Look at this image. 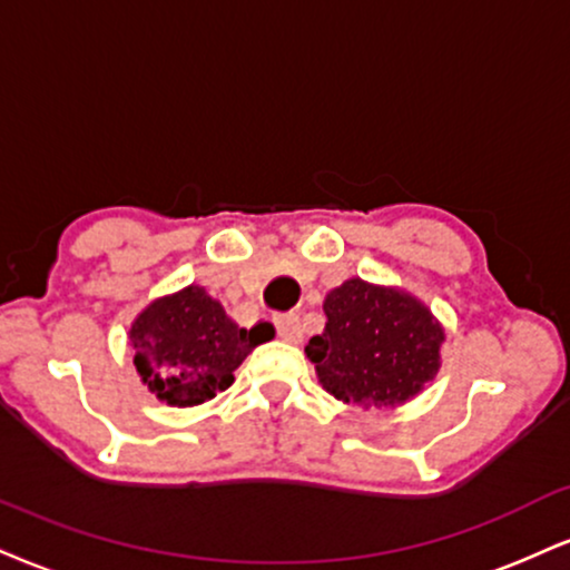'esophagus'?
<instances>
[{
  "mask_svg": "<svg viewBox=\"0 0 570 570\" xmlns=\"http://www.w3.org/2000/svg\"><path fill=\"white\" fill-rule=\"evenodd\" d=\"M276 332L284 342H294V345L303 342V324H299V318L294 313L276 315Z\"/></svg>",
  "mask_w": 570,
  "mask_h": 570,
  "instance_id": "34e87169",
  "label": "esophagus"
}]
</instances>
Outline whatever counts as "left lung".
<instances>
[{
    "label": "left lung",
    "instance_id": "obj_1",
    "mask_svg": "<svg viewBox=\"0 0 570 570\" xmlns=\"http://www.w3.org/2000/svg\"><path fill=\"white\" fill-rule=\"evenodd\" d=\"M326 326L307 342L321 387L361 409H397L441 368L445 328L401 286L347 278L326 294Z\"/></svg>",
    "mask_w": 570,
    "mask_h": 570
}]
</instances>
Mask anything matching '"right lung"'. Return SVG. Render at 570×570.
I'll use <instances>...</instances> for the list:
<instances>
[{
    "label": "right lung",
    "instance_id": "1",
    "mask_svg": "<svg viewBox=\"0 0 570 570\" xmlns=\"http://www.w3.org/2000/svg\"><path fill=\"white\" fill-rule=\"evenodd\" d=\"M259 326L246 332L198 284L164 294L129 326L137 376L167 406L207 403L233 385L246 355L271 340Z\"/></svg>",
    "mask_w": 570,
    "mask_h": 570
}]
</instances>
